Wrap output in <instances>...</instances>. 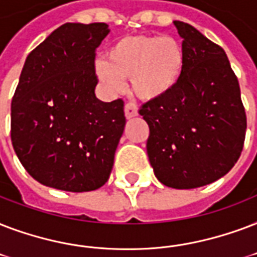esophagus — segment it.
<instances>
[{
	"mask_svg": "<svg viewBox=\"0 0 257 257\" xmlns=\"http://www.w3.org/2000/svg\"><path fill=\"white\" fill-rule=\"evenodd\" d=\"M124 115H126L127 119L137 116L138 115V108H137V106L133 104V103H127L126 106H124Z\"/></svg>",
	"mask_w": 257,
	"mask_h": 257,
	"instance_id": "obj_1",
	"label": "esophagus"
}]
</instances>
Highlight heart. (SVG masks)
Here are the masks:
<instances>
[{
  "mask_svg": "<svg viewBox=\"0 0 257 257\" xmlns=\"http://www.w3.org/2000/svg\"><path fill=\"white\" fill-rule=\"evenodd\" d=\"M107 60H97L95 71L110 92L123 89V79H130L135 96L154 101L166 96L180 81L185 51L170 36H127L112 44Z\"/></svg>",
  "mask_w": 257,
  "mask_h": 257,
  "instance_id": "heart-1",
  "label": "heart"
}]
</instances>
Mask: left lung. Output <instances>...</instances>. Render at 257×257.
<instances>
[{
	"label": "left lung",
	"instance_id": "left-lung-1",
	"mask_svg": "<svg viewBox=\"0 0 257 257\" xmlns=\"http://www.w3.org/2000/svg\"><path fill=\"white\" fill-rule=\"evenodd\" d=\"M184 41L180 81L139 110L150 128L147 156L154 174L173 189L212 184L233 168L245 139L246 116L225 51L194 27L174 21Z\"/></svg>",
	"mask_w": 257,
	"mask_h": 257
}]
</instances>
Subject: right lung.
Instances as JSON below:
<instances>
[{
    "mask_svg": "<svg viewBox=\"0 0 257 257\" xmlns=\"http://www.w3.org/2000/svg\"><path fill=\"white\" fill-rule=\"evenodd\" d=\"M104 23H67L28 55L12 100V143L40 184L91 192L106 184L126 118L123 100L95 95Z\"/></svg>",
    "mask_w": 257,
    "mask_h": 257,
    "instance_id": "right-lung-1",
    "label": "right lung"
}]
</instances>
